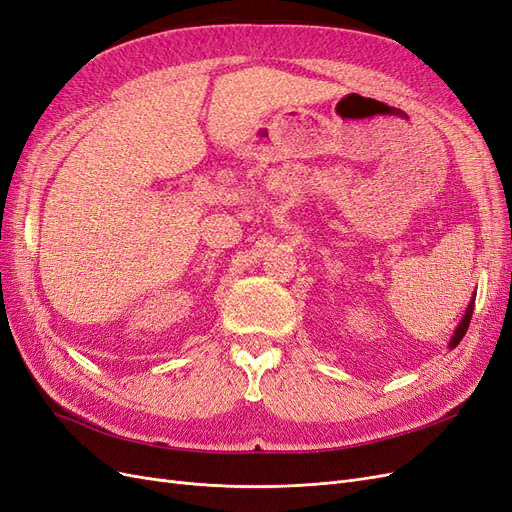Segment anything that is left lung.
<instances>
[{
	"label": "left lung",
	"instance_id": "8db88e82",
	"mask_svg": "<svg viewBox=\"0 0 512 512\" xmlns=\"http://www.w3.org/2000/svg\"><path fill=\"white\" fill-rule=\"evenodd\" d=\"M472 312H474V299L470 301V305H468V309H466V314H463V318H461V322H459V327L455 329V333H453V337H451V342H448V346L451 348H455L461 339H463V335H466V331H468V327H470V320H472Z\"/></svg>",
	"mask_w": 512,
	"mask_h": 512
}]
</instances>
